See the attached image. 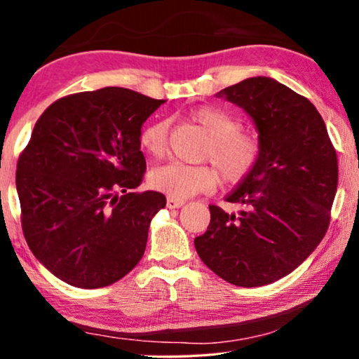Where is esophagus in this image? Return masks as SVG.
<instances>
[{
  "instance_id": "34e87169",
  "label": "esophagus",
  "mask_w": 359,
  "mask_h": 359,
  "mask_svg": "<svg viewBox=\"0 0 359 359\" xmlns=\"http://www.w3.org/2000/svg\"><path fill=\"white\" fill-rule=\"evenodd\" d=\"M166 204H168L169 209H179V208H182V205L185 204V201H184V199H175V198H169L168 196Z\"/></svg>"
}]
</instances>
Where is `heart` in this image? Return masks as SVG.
Returning a JSON list of instances; mask_svg holds the SVG:
<instances>
[{"mask_svg": "<svg viewBox=\"0 0 359 359\" xmlns=\"http://www.w3.org/2000/svg\"><path fill=\"white\" fill-rule=\"evenodd\" d=\"M191 118L201 125L212 142L204 158L218 168L228 184H238L250 174L261 156V142L253 133L242 131V123L234 115L214 106H204L191 112ZM169 120L149 121L139 133V145L151 158L165 156L168 150ZM150 185L169 198L185 199L198 193L212 191L220 182L210 166H188L168 163L150 172Z\"/></svg>", "mask_w": 359, "mask_h": 359, "instance_id": "obj_1", "label": "heart"}]
</instances>
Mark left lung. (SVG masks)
Returning a JSON list of instances; mask_svg holds the SVG:
<instances>
[{
    "mask_svg": "<svg viewBox=\"0 0 359 359\" xmlns=\"http://www.w3.org/2000/svg\"><path fill=\"white\" fill-rule=\"evenodd\" d=\"M215 96L250 115L261 156L226 196L242 210L209 205L210 223L194 247L223 280L263 287L293 272L326 234L339 179L336 150L312 102L274 79H245Z\"/></svg>",
    "mask_w": 359,
    "mask_h": 359,
    "instance_id": "obj_1",
    "label": "left lung"
}]
</instances>
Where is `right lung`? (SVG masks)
Wrapping results in <instances>:
<instances>
[{
    "label": "right lung",
    "instance_id": "right-lung-1",
    "mask_svg": "<svg viewBox=\"0 0 359 359\" xmlns=\"http://www.w3.org/2000/svg\"><path fill=\"white\" fill-rule=\"evenodd\" d=\"M163 102L106 87L60 98L36 121L17 163L22 229L60 280L107 287L141 261L166 198L133 193L145 172L139 133Z\"/></svg>",
    "mask_w": 359,
    "mask_h": 359
}]
</instances>
